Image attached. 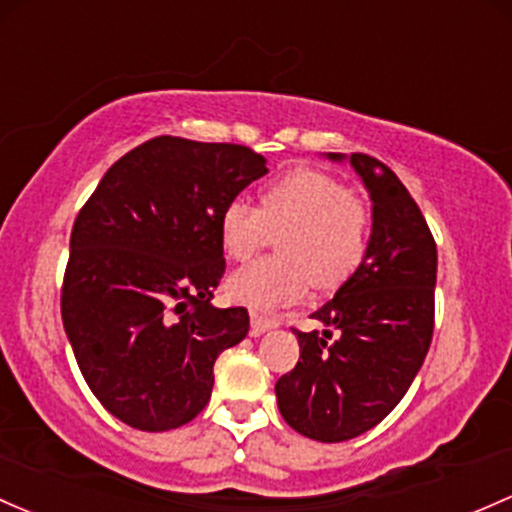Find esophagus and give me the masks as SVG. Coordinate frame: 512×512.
Here are the masks:
<instances>
[{
	"mask_svg": "<svg viewBox=\"0 0 512 512\" xmlns=\"http://www.w3.org/2000/svg\"><path fill=\"white\" fill-rule=\"evenodd\" d=\"M250 324H252V336H260V333L270 331V328H277L279 319H274V316L260 314V311H252Z\"/></svg>",
	"mask_w": 512,
	"mask_h": 512,
	"instance_id": "obj_1",
	"label": "esophagus"
}]
</instances>
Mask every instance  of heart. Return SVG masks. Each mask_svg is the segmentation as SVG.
Listing matches in <instances>:
<instances>
[{
	"label": "heart",
	"instance_id": "obj_1",
	"mask_svg": "<svg viewBox=\"0 0 512 512\" xmlns=\"http://www.w3.org/2000/svg\"><path fill=\"white\" fill-rule=\"evenodd\" d=\"M220 242L230 260L247 262L279 238V257L230 274L225 292L238 304L270 311L314 289L333 292L368 255L370 215L336 176L297 169L262 188L260 208L233 198L220 213Z\"/></svg>",
	"mask_w": 512,
	"mask_h": 512
}]
</instances>
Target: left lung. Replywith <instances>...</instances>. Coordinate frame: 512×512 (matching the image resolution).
Masks as SVG:
<instances>
[{
  "label": "left lung",
  "instance_id": "1",
  "mask_svg": "<svg viewBox=\"0 0 512 512\" xmlns=\"http://www.w3.org/2000/svg\"><path fill=\"white\" fill-rule=\"evenodd\" d=\"M348 161L373 203L368 255L311 319L336 331H294L299 363L274 385L284 422L304 437H360L397 407L427 358L434 331L437 245L402 181L368 154Z\"/></svg>",
  "mask_w": 512,
  "mask_h": 512
}]
</instances>
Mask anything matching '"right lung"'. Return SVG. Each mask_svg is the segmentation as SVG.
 Returning a JSON list of instances; mask_svg holds the SVG:
<instances>
[{
	"instance_id": "1",
	"label": "right lung",
	"mask_w": 512,
	"mask_h": 512,
	"mask_svg": "<svg viewBox=\"0 0 512 512\" xmlns=\"http://www.w3.org/2000/svg\"><path fill=\"white\" fill-rule=\"evenodd\" d=\"M267 174L240 144L154 137L117 159L78 213L61 314L93 395L120 422L169 432L211 400L213 365L247 336L218 309L220 213Z\"/></svg>"
}]
</instances>
